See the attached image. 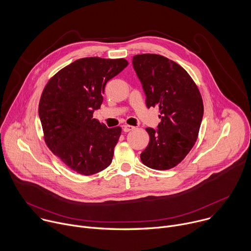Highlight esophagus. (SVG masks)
Instances as JSON below:
<instances>
[{
  "mask_svg": "<svg viewBox=\"0 0 251 251\" xmlns=\"http://www.w3.org/2000/svg\"><path fill=\"white\" fill-rule=\"evenodd\" d=\"M135 129V127L134 126H131V125H124L123 126V131L124 132H129V131H132V130H134Z\"/></svg>",
  "mask_w": 251,
  "mask_h": 251,
  "instance_id": "esophagus-1",
  "label": "esophagus"
}]
</instances>
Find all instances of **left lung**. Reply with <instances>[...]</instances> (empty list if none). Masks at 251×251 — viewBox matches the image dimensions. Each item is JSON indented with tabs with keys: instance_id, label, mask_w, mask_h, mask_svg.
I'll list each match as a JSON object with an SVG mask.
<instances>
[{
	"instance_id": "1",
	"label": "left lung",
	"mask_w": 251,
	"mask_h": 251,
	"mask_svg": "<svg viewBox=\"0 0 251 251\" xmlns=\"http://www.w3.org/2000/svg\"><path fill=\"white\" fill-rule=\"evenodd\" d=\"M133 67L146 94V105L158 107V129L140 155L142 163L155 170L180 164L194 147L203 115L201 92L187 71L176 62L154 53L137 54Z\"/></svg>"
}]
</instances>
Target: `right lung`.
I'll return each mask as SVG.
<instances>
[{"mask_svg": "<svg viewBox=\"0 0 251 251\" xmlns=\"http://www.w3.org/2000/svg\"><path fill=\"white\" fill-rule=\"evenodd\" d=\"M128 65L124 58L84 57L60 69L47 83L39 104L46 144L70 170L90 176L108 167L121 127L93 118L107 81Z\"/></svg>", "mask_w": 251, "mask_h": 251, "instance_id": "obj_1", "label": "right lung"}]
</instances>
